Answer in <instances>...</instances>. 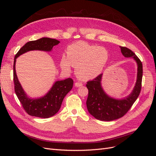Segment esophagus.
<instances>
[{
  "label": "esophagus",
  "instance_id": "esophagus-1",
  "mask_svg": "<svg viewBox=\"0 0 156 156\" xmlns=\"http://www.w3.org/2000/svg\"><path fill=\"white\" fill-rule=\"evenodd\" d=\"M75 87H80L83 86V84L81 83L77 82V83H75Z\"/></svg>",
  "mask_w": 156,
  "mask_h": 156
}]
</instances>
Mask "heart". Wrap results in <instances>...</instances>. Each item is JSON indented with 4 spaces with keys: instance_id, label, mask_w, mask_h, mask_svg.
I'll return each mask as SVG.
<instances>
[{
    "instance_id": "obj_1",
    "label": "heart",
    "mask_w": 156,
    "mask_h": 156,
    "mask_svg": "<svg viewBox=\"0 0 156 156\" xmlns=\"http://www.w3.org/2000/svg\"><path fill=\"white\" fill-rule=\"evenodd\" d=\"M108 53L103 47L78 41L70 45L67 49V56L60 60V66L69 71L75 67V75L83 81H88L97 77L102 72L108 61Z\"/></svg>"
}]
</instances>
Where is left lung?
<instances>
[{"instance_id":"obj_1","label":"left lung","mask_w":156,"mask_h":156,"mask_svg":"<svg viewBox=\"0 0 156 156\" xmlns=\"http://www.w3.org/2000/svg\"><path fill=\"white\" fill-rule=\"evenodd\" d=\"M125 57L133 58L137 64V76L133 91L123 99H115L108 96L101 87L103 74L87 82L88 96L87 109L95 119L101 121H112L125 115L139 97L142 85L143 64L133 51L125 47H120Z\"/></svg>"}]
</instances>
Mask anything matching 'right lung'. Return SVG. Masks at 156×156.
<instances>
[{
    "label": "right lung",
    "instance_id": "right-lung-1",
    "mask_svg": "<svg viewBox=\"0 0 156 156\" xmlns=\"http://www.w3.org/2000/svg\"><path fill=\"white\" fill-rule=\"evenodd\" d=\"M59 43L58 40L49 37H42L39 40L30 41L22 47L14 58L13 82L15 92L25 111L30 116L48 119L56 114L60 108L64 97L72 90L73 81L71 78L56 81L44 96L30 98L27 96L18 80L16 72V58L30 51H51L55 45Z\"/></svg>",
    "mask_w": 156,
    "mask_h": 156
}]
</instances>
